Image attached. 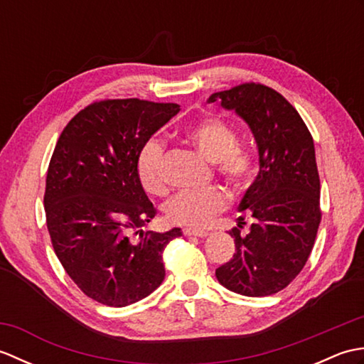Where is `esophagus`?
<instances>
[{
	"mask_svg": "<svg viewBox=\"0 0 364 364\" xmlns=\"http://www.w3.org/2000/svg\"><path fill=\"white\" fill-rule=\"evenodd\" d=\"M183 233L186 236H196V237H205L208 235V231L202 230V228H184Z\"/></svg>",
	"mask_w": 364,
	"mask_h": 364,
	"instance_id": "1",
	"label": "esophagus"
}]
</instances>
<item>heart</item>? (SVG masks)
I'll use <instances>...</instances> for the list:
<instances>
[{
    "label": "heart",
    "instance_id": "heart-1",
    "mask_svg": "<svg viewBox=\"0 0 364 364\" xmlns=\"http://www.w3.org/2000/svg\"><path fill=\"white\" fill-rule=\"evenodd\" d=\"M188 141L205 158L218 164L219 173L231 188L242 194L250 188L257 167V158L249 146L237 144L236 129L219 117L197 120L186 128ZM164 144L158 139L144 145L137 159V175L144 189L150 194H162L166 181L162 176ZM230 196L219 186L196 191H181L166 203V215L180 225L202 227L227 210Z\"/></svg>",
    "mask_w": 364,
    "mask_h": 364
}]
</instances>
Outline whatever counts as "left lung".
<instances>
[{
	"label": "left lung",
	"mask_w": 364,
	"mask_h": 364,
	"mask_svg": "<svg viewBox=\"0 0 364 364\" xmlns=\"http://www.w3.org/2000/svg\"><path fill=\"white\" fill-rule=\"evenodd\" d=\"M208 102L241 115L259 153V173L239 205V228L230 231L236 252L215 269V277L242 296H270L304 269L322 219L313 136L296 107L264 84H239L215 92ZM245 215L251 231L242 235Z\"/></svg>",
	"instance_id": "8db88e82"
}]
</instances>
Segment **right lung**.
<instances>
[{
	"label": "right lung",
	"mask_w": 364,
	"mask_h": 364,
	"mask_svg": "<svg viewBox=\"0 0 364 364\" xmlns=\"http://www.w3.org/2000/svg\"><path fill=\"white\" fill-rule=\"evenodd\" d=\"M178 111L175 103L102 100L76 114L54 146L43 196L46 227L68 277L98 304L131 305L164 280L162 252L181 230H141L156 208L139 180L137 159Z\"/></svg>",
	"instance_id": "obj_1"
}]
</instances>
